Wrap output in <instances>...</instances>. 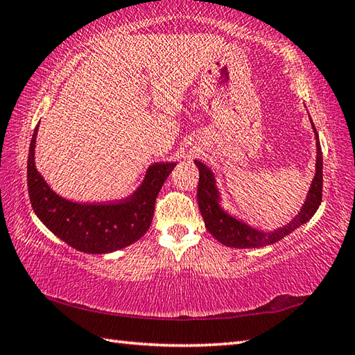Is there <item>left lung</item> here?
Listing matches in <instances>:
<instances>
[{
  "mask_svg": "<svg viewBox=\"0 0 355 355\" xmlns=\"http://www.w3.org/2000/svg\"><path fill=\"white\" fill-rule=\"evenodd\" d=\"M311 126L315 135V172L310 184V191H308L306 198L297 215L288 224L282 225L281 229H276L273 232L254 227V225L239 220L238 216L229 214L223 206V197L214 171H210L209 166H206L205 163L195 160V164H197L200 171L197 192L200 212L202 220H205L206 229L216 241L233 248H261L284 239L290 233L296 232L300 225H304L311 220L320 206L323 183L322 148L319 141V134L315 131L313 120Z\"/></svg>",
  "mask_w": 355,
  "mask_h": 355,
  "instance_id": "1",
  "label": "left lung"
}]
</instances>
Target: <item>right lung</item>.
Listing matches in <instances>:
<instances>
[{
	"mask_svg": "<svg viewBox=\"0 0 355 355\" xmlns=\"http://www.w3.org/2000/svg\"><path fill=\"white\" fill-rule=\"evenodd\" d=\"M37 126L30 141L27 186L36 216L51 233L79 252L112 253L134 244L149 229L155 198L177 163H154L130 197L117 202H76L56 193L35 163Z\"/></svg>",
	"mask_w": 355,
	"mask_h": 355,
	"instance_id": "add662e5",
	"label": "right lung"
}]
</instances>
